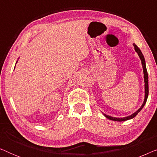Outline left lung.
<instances>
[{
  "mask_svg": "<svg viewBox=\"0 0 157 157\" xmlns=\"http://www.w3.org/2000/svg\"><path fill=\"white\" fill-rule=\"evenodd\" d=\"M134 49L135 51H136V52L138 53V56L141 59V64H142V67H143V71H144V89H145V96H144V101L142 105H141V106L139 108L138 110H137L136 112H134V113H132V115L130 116H128V117H123V118H117V117H110V116L109 115H106V114H104V115L106 117L107 119H110V120H112V121H126V120H129V119H132L133 118L136 117V116L138 114V113L140 111L141 109H143V107L144 106V105L146 104V102H147V98H148V95H149V80H148V73H147V67H146V63H145V59H144V56L142 54V53H141V51L140 49L139 48V47L136 46V44H134Z\"/></svg>",
  "mask_w": 157,
  "mask_h": 157,
  "instance_id": "left-lung-1",
  "label": "left lung"
}]
</instances>
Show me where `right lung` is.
Instances as JSON below:
<instances>
[{"label":"right lung","instance_id":"add662e5","mask_svg":"<svg viewBox=\"0 0 157 157\" xmlns=\"http://www.w3.org/2000/svg\"><path fill=\"white\" fill-rule=\"evenodd\" d=\"M17 62H18V61H17ZM17 62H16V63H17Z\"/></svg>","mask_w":157,"mask_h":157}]
</instances>
